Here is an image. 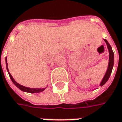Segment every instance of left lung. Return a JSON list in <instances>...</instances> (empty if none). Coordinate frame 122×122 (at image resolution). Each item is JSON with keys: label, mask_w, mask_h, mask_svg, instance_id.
<instances>
[{"label": "left lung", "mask_w": 122, "mask_h": 122, "mask_svg": "<svg viewBox=\"0 0 122 122\" xmlns=\"http://www.w3.org/2000/svg\"><path fill=\"white\" fill-rule=\"evenodd\" d=\"M104 40L106 43L107 50H108V51H109V62H108V66H107L106 74H104L102 80V81L99 84V85L101 86H102L107 81V80H109L110 75L111 74V72H112V70H113V65H114V53L112 50V48H111V46H110V44H109V42H107V41L106 39H104Z\"/></svg>", "instance_id": "obj_1"}]
</instances>
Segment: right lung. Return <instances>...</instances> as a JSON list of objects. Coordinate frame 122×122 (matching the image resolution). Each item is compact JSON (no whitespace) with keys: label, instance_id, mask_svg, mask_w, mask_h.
Wrapping results in <instances>:
<instances>
[{"label":"right lung","instance_id":"right-lung-1","mask_svg":"<svg viewBox=\"0 0 122 122\" xmlns=\"http://www.w3.org/2000/svg\"><path fill=\"white\" fill-rule=\"evenodd\" d=\"M5 64H6V69H7V71L8 72V74L9 75V77L11 78V81H13V83L15 84V85H16L17 88H18L19 89L21 90L23 92H28V93H39V92H41L44 91V90L46 89V88H32L27 87V86H23L20 84L18 83L15 80V79L13 78V76H11V74H10V72H9V69H8V67H7V57H5Z\"/></svg>","mask_w":122,"mask_h":122}]
</instances>
